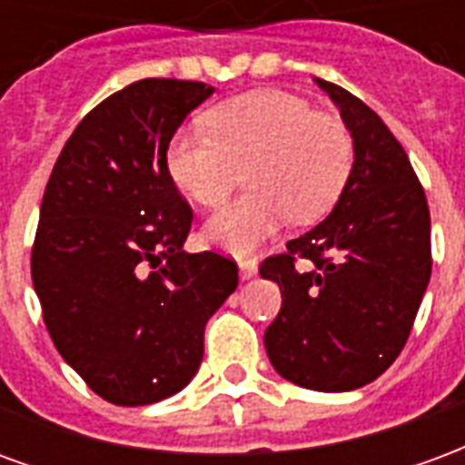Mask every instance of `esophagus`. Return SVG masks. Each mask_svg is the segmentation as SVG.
<instances>
[{
    "label": "esophagus",
    "mask_w": 465,
    "mask_h": 465,
    "mask_svg": "<svg viewBox=\"0 0 465 465\" xmlns=\"http://www.w3.org/2000/svg\"><path fill=\"white\" fill-rule=\"evenodd\" d=\"M256 272H259V262H256V259H243V262H239V273H242L243 282L253 279Z\"/></svg>",
    "instance_id": "obj_1"
}]
</instances>
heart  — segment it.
<instances>
[{
  "instance_id": "b5f03b06",
  "label": "heart",
  "mask_w": 465,
  "mask_h": 465,
  "mask_svg": "<svg viewBox=\"0 0 465 465\" xmlns=\"http://www.w3.org/2000/svg\"><path fill=\"white\" fill-rule=\"evenodd\" d=\"M353 166L346 124L282 89L243 92L206 114V132H176L166 149L173 183L202 206H222L246 176L249 192L209 219L206 239L246 253L289 216L319 222Z\"/></svg>"
}]
</instances>
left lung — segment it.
<instances>
[{"mask_svg": "<svg viewBox=\"0 0 465 465\" xmlns=\"http://www.w3.org/2000/svg\"><path fill=\"white\" fill-rule=\"evenodd\" d=\"M316 82L353 136V169L333 212L263 259L259 273L282 289V312L263 333L273 369L336 393L379 379L409 341L433 263L430 213L381 116L343 86Z\"/></svg>", "mask_w": 465, "mask_h": 465, "instance_id": "8db88e82", "label": "left lung"}]
</instances>
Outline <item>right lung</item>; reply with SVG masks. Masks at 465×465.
I'll return each instance as SVG.
<instances>
[{
    "label": "right lung",
    "instance_id": "obj_1",
    "mask_svg": "<svg viewBox=\"0 0 465 465\" xmlns=\"http://www.w3.org/2000/svg\"><path fill=\"white\" fill-rule=\"evenodd\" d=\"M212 92L182 79L124 86L79 122L46 182L32 246L46 331L116 406L182 391L206 322L239 283L232 256L182 249L193 212L166 169L172 136Z\"/></svg>",
    "mask_w": 465,
    "mask_h": 465
}]
</instances>
